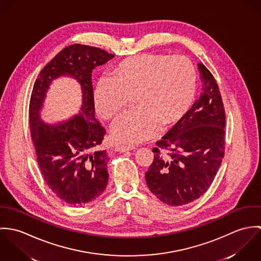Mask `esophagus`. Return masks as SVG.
I'll list each match as a JSON object with an SVG mask.
<instances>
[{"instance_id":"obj_1","label":"esophagus","mask_w":261,"mask_h":261,"mask_svg":"<svg viewBox=\"0 0 261 261\" xmlns=\"http://www.w3.org/2000/svg\"><path fill=\"white\" fill-rule=\"evenodd\" d=\"M135 149L134 147H128V146H116L114 148V151H117V152H125V151H128V150H133Z\"/></svg>"}]
</instances>
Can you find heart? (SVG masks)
<instances>
[{"instance_id": "heart-1", "label": "heart", "mask_w": 261, "mask_h": 261, "mask_svg": "<svg viewBox=\"0 0 261 261\" xmlns=\"http://www.w3.org/2000/svg\"><path fill=\"white\" fill-rule=\"evenodd\" d=\"M197 89V71L184 55L147 53L120 62L112 77L101 76L93 89L98 115L111 119L134 96L136 110L112 124V140L137 145L156 136L162 125L177 123L191 108Z\"/></svg>"}]
</instances>
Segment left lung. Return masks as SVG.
Instances as JSON below:
<instances>
[{
  "label": "left lung",
  "mask_w": 261,
  "mask_h": 261,
  "mask_svg": "<svg viewBox=\"0 0 261 261\" xmlns=\"http://www.w3.org/2000/svg\"><path fill=\"white\" fill-rule=\"evenodd\" d=\"M198 69L203 83L200 97L156 142L146 173L149 191L169 206L200 198L212 184L224 156L225 112L219 87L203 63H198Z\"/></svg>",
  "instance_id": "obj_1"
}]
</instances>
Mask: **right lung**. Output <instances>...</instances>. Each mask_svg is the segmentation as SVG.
Instances as JSON below:
<instances>
[{
    "label": "right lung",
    "mask_w": 261,
    "mask_h": 261,
    "mask_svg": "<svg viewBox=\"0 0 261 261\" xmlns=\"http://www.w3.org/2000/svg\"><path fill=\"white\" fill-rule=\"evenodd\" d=\"M113 57L100 48L70 45L42 69L32 90L29 119L40 171L49 188L75 206L94 201L109 182L108 153L98 149L107 132L95 118L91 75L95 67ZM62 75L81 84L83 105L68 120L48 124L41 119L40 112L49 85Z\"/></svg>",
    "instance_id": "right-lung-1"
}]
</instances>
